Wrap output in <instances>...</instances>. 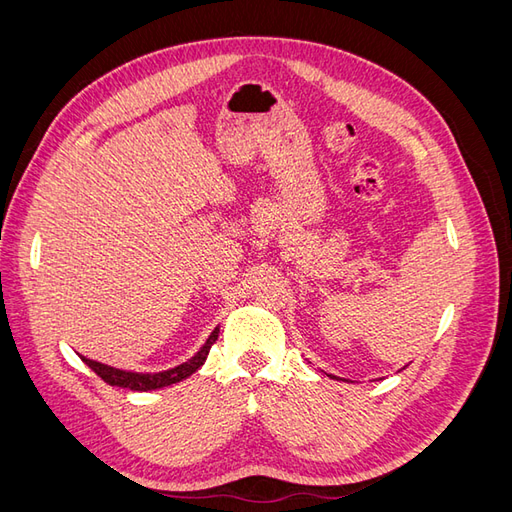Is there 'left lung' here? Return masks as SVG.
<instances>
[{"label": "left lung", "mask_w": 512, "mask_h": 512, "mask_svg": "<svg viewBox=\"0 0 512 512\" xmlns=\"http://www.w3.org/2000/svg\"><path fill=\"white\" fill-rule=\"evenodd\" d=\"M331 378H335V376H331Z\"/></svg>", "instance_id": "obj_1"}]
</instances>
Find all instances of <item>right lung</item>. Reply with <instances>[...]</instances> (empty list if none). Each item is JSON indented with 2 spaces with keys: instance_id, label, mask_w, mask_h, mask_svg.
I'll list each match as a JSON object with an SVG mask.
<instances>
[{
  "instance_id": "1",
  "label": "right lung",
  "mask_w": 512,
  "mask_h": 512,
  "mask_svg": "<svg viewBox=\"0 0 512 512\" xmlns=\"http://www.w3.org/2000/svg\"><path fill=\"white\" fill-rule=\"evenodd\" d=\"M218 333H220V329H215L209 335L205 346L200 348L198 354L192 356L188 363H183L175 369L160 371V374H134V371H123V369L108 367V365H102V363H96V361H89V359H85V356H81V359L85 361V365L89 369H94L106 384L119 386V389H130V391H156V389H164V386H170V384L185 380L188 376H192L196 369L203 367V363L207 361V356H209L211 346L218 342Z\"/></svg>"
}]
</instances>
